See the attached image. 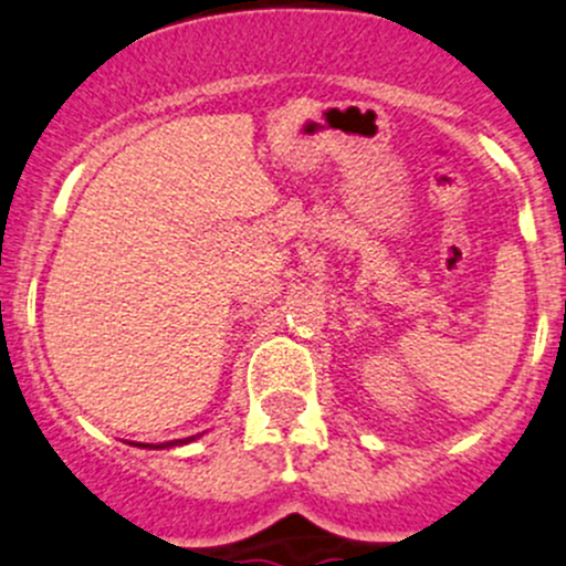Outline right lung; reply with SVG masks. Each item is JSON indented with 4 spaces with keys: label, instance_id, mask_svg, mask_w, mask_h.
<instances>
[{
    "label": "right lung",
    "instance_id": "1",
    "mask_svg": "<svg viewBox=\"0 0 566 566\" xmlns=\"http://www.w3.org/2000/svg\"><path fill=\"white\" fill-rule=\"evenodd\" d=\"M182 442V440H179ZM168 446H174V442H168ZM140 448H163V446H140Z\"/></svg>",
    "mask_w": 566,
    "mask_h": 566
}]
</instances>
